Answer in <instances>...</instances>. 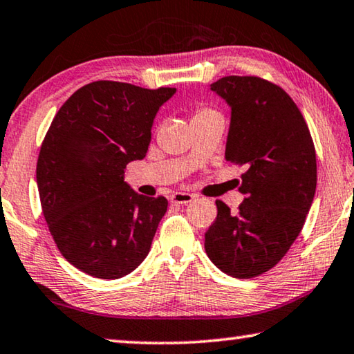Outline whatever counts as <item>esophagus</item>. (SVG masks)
<instances>
[{"label": "esophagus", "instance_id": "obj_1", "mask_svg": "<svg viewBox=\"0 0 354 354\" xmlns=\"http://www.w3.org/2000/svg\"><path fill=\"white\" fill-rule=\"evenodd\" d=\"M195 198L194 194H189V192H175L171 195V203H176V205H186L190 203Z\"/></svg>", "mask_w": 354, "mask_h": 354}]
</instances>
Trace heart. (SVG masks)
<instances>
[{
  "instance_id": "heart-1",
  "label": "heart",
  "mask_w": 354,
  "mask_h": 354,
  "mask_svg": "<svg viewBox=\"0 0 354 354\" xmlns=\"http://www.w3.org/2000/svg\"><path fill=\"white\" fill-rule=\"evenodd\" d=\"M212 113H217V111L211 110V109H198V110L195 111V113H194L192 121H195V120H200V118H205V116H207V115H212Z\"/></svg>"
}]
</instances>
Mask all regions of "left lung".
Instances as JSON below:
<instances>
[{
    "mask_svg": "<svg viewBox=\"0 0 354 354\" xmlns=\"http://www.w3.org/2000/svg\"><path fill=\"white\" fill-rule=\"evenodd\" d=\"M211 91L232 109L225 159L245 167V198L238 212L216 200L205 250L228 276L257 277L282 260L304 227L317 189L315 147L293 99L274 83L228 75Z\"/></svg>",
    "mask_w": 354,
    "mask_h": 354,
    "instance_id": "left-lung-1",
    "label": "left lung"
}]
</instances>
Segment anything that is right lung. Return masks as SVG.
Wrapping results in <instances>:
<instances>
[{"label": "right lung", "mask_w": 354, "mask_h": 354, "mask_svg": "<svg viewBox=\"0 0 354 354\" xmlns=\"http://www.w3.org/2000/svg\"><path fill=\"white\" fill-rule=\"evenodd\" d=\"M175 93L93 82L50 124L36 167L42 212L61 255L89 276L124 277L148 255L168 201L133 192L124 170L147 156L157 110Z\"/></svg>", "instance_id": "right-lung-1"}]
</instances>
